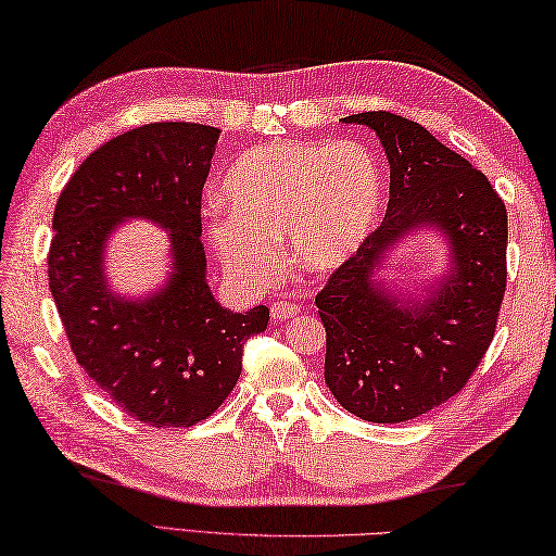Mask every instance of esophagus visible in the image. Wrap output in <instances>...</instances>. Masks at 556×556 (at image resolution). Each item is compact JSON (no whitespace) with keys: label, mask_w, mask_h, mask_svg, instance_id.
Returning a JSON list of instances; mask_svg holds the SVG:
<instances>
[{"label":"esophagus","mask_w":556,"mask_h":556,"mask_svg":"<svg viewBox=\"0 0 556 556\" xmlns=\"http://www.w3.org/2000/svg\"><path fill=\"white\" fill-rule=\"evenodd\" d=\"M298 314H300L298 304H290V302H276V304H270V316H274L276 321L292 319V316H298Z\"/></svg>","instance_id":"esophagus-1"}]
</instances>
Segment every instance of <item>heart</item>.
I'll return each mask as SVG.
<instances>
[{"instance_id":"b5f03b06","label":"heart","mask_w":556,"mask_h":556,"mask_svg":"<svg viewBox=\"0 0 556 556\" xmlns=\"http://www.w3.org/2000/svg\"><path fill=\"white\" fill-rule=\"evenodd\" d=\"M225 213L206 223L215 256L256 286L276 270L278 240L307 270L345 266L377 228L383 177L357 141H268L230 163L218 187Z\"/></svg>"}]
</instances>
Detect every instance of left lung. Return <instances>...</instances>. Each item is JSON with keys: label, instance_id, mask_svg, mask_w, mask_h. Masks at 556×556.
<instances>
[{"label": "left lung", "instance_id": "obj_1", "mask_svg": "<svg viewBox=\"0 0 556 556\" xmlns=\"http://www.w3.org/2000/svg\"><path fill=\"white\" fill-rule=\"evenodd\" d=\"M379 136L391 167L387 218L316 294L324 379L348 413L395 425L456 395L494 338L506 288V208L490 179L422 124L391 112L343 117ZM437 233L447 264L391 279L390 256Z\"/></svg>", "mask_w": 556, "mask_h": 556}]
</instances>
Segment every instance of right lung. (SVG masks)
Instances as JSON below:
<instances>
[{
	"label": "right lung",
	"mask_w": 556,
	"mask_h": 556,
	"mask_svg": "<svg viewBox=\"0 0 556 556\" xmlns=\"http://www.w3.org/2000/svg\"><path fill=\"white\" fill-rule=\"evenodd\" d=\"M220 129L155 122L90 153L56 199L50 292L76 362L112 403L151 427H191L218 410L242 371L244 343L268 307L232 312L213 298L201 244V189ZM146 219L168 235V267L146 295L106 274L109 240Z\"/></svg>",
	"instance_id": "add662e5"
}]
</instances>
